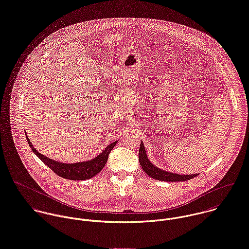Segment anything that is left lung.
Returning a JSON list of instances; mask_svg holds the SVG:
<instances>
[{
  "label": "left lung",
  "instance_id": "obj_1",
  "mask_svg": "<svg viewBox=\"0 0 249 249\" xmlns=\"http://www.w3.org/2000/svg\"><path fill=\"white\" fill-rule=\"evenodd\" d=\"M139 161L142 170L151 178L158 180V181H166V182H183V181H188L190 179H193L197 176V174H193V175H179L175 173H170L167 171H164L161 169H158L155 167L153 164L150 163L148 160L143 143L141 142L140 145V150H139Z\"/></svg>",
  "mask_w": 249,
  "mask_h": 249
}]
</instances>
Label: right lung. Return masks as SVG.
<instances>
[{"label": "right lung", "instance_id": "right-lung-1", "mask_svg": "<svg viewBox=\"0 0 249 249\" xmlns=\"http://www.w3.org/2000/svg\"><path fill=\"white\" fill-rule=\"evenodd\" d=\"M27 142L29 143V146L33 150V152L47 165L49 168H51L57 176L67 179V180H74V181H83L88 180L93 178L95 175L100 173L102 169L106 166L107 162V158L109 155V152L116 144L117 141L110 143L107 148L96 158L86 161V162H79V163H72V164H65L60 163L57 161H54L53 159H50L43 155L42 153L38 152L35 147H33V144L29 141L28 137L26 136Z\"/></svg>", "mask_w": 249, "mask_h": 249}]
</instances>
